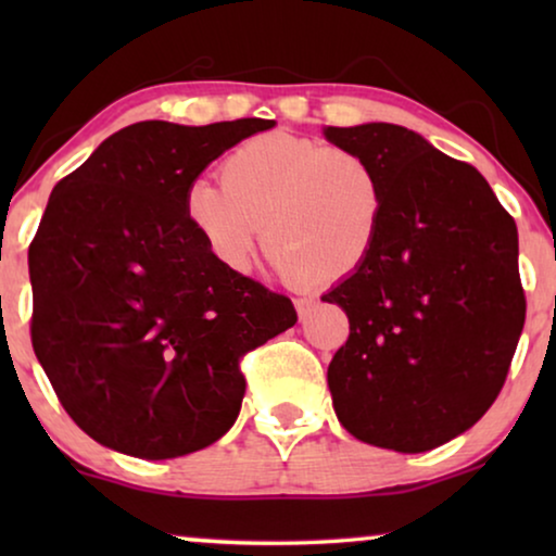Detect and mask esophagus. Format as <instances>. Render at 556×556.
<instances>
[{
	"label": "esophagus",
	"mask_w": 556,
	"mask_h": 556,
	"mask_svg": "<svg viewBox=\"0 0 556 556\" xmlns=\"http://www.w3.org/2000/svg\"><path fill=\"white\" fill-rule=\"evenodd\" d=\"M314 306H316V299H306V295H303V299H295V311H299V318L303 321V318H306L311 311H314Z\"/></svg>",
	"instance_id": "esophagus-1"
}]
</instances>
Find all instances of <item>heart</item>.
<instances>
[{
	"label": "heart",
	"mask_w": 556,
	"mask_h": 556,
	"mask_svg": "<svg viewBox=\"0 0 556 556\" xmlns=\"http://www.w3.org/2000/svg\"><path fill=\"white\" fill-rule=\"evenodd\" d=\"M219 174L189 181L181 210L225 270L250 268L263 225L265 253L295 283H341L377 253L387 187L367 156L273 131L235 147Z\"/></svg>",
	"instance_id": "b5f03b06"
}]
</instances>
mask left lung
Masks as SVG:
<instances>
[{
    "label": "left lung",
    "mask_w": 556,
    "mask_h": 556,
    "mask_svg": "<svg viewBox=\"0 0 556 556\" xmlns=\"http://www.w3.org/2000/svg\"><path fill=\"white\" fill-rule=\"evenodd\" d=\"M324 134L387 187L377 253L324 295L349 316L329 364L333 409L362 443L432 451L473 428L506 382L527 316L516 223L476 166L405 126Z\"/></svg>",
    "instance_id": "left-lung-1"
}]
</instances>
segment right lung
Listing matches in <instances>:
<instances>
[{
    "instance_id": "right-lung-1",
    "label": "right lung",
    "mask_w": 556,
    "mask_h": 556,
    "mask_svg": "<svg viewBox=\"0 0 556 556\" xmlns=\"http://www.w3.org/2000/svg\"><path fill=\"white\" fill-rule=\"evenodd\" d=\"M276 121H141L55 185L29 242L33 349L96 443L164 460L238 420L240 359L295 324L291 299L225 270L185 219V189Z\"/></svg>"
}]
</instances>
